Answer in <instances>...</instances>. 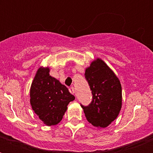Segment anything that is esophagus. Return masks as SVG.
<instances>
[{
  "label": "esophagus",
  "instance_id": "obj_1",
  "mask_svg": "<svg viewBox=\"0 0 153 153\" xmlns=\"http://www.w3.org/2000/svg\"><path fill=\"white\" fill-rule=\"evenodd\" d=\"M69 91H70V93L72 94H74V93H75V91H74V87H70Z\"/></svg>",
  "mask_w": 153,
  "mask_h": 153
}]
</instances>
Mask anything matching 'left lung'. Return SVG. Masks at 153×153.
<instances>
[{
    "mask_svg": "<svg viewBox=\"0 0 153 153\" xmlns=\"http://www.w3.org/2000/svg\"><path fill=\"white\" fill-rule=\"evenodd\" d=\"M85 76L93 94V100L88 106L82 105L85 116L94 127L105 128L117 117L121 111V82L100 58L92 61L86 67Z\"/></svg>",
    "mask_w": 153,
    "mask_h": 153,
    "instance_id": "8db88e82",
    "label": "left lung"
}]
</instances>
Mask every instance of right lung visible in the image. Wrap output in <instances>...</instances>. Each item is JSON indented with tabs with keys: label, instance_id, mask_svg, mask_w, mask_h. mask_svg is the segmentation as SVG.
<instances>
[{
	"label": "right lung",
	"instance_id": "add662e5",
	"mask_svg": "<svg viewBox=\"0 0 153 153\" xmlns=\"http://www.w3.org/2000/svg\"><path fill=\"white\" fill-rule=\"evenodd\" d=\"M49 73V67H40L37 70L30 88V104L43 123L51 126L62 121L67 105L74 100V97Z\"/></svg>",
	"mask_w": 153,
	"mask_h": 153
}]
</instances>
